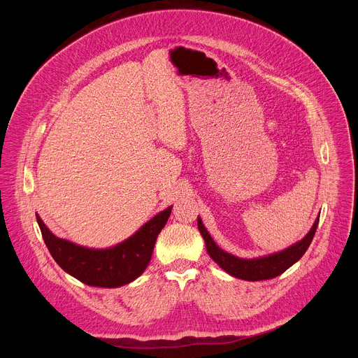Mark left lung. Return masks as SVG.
Returning <instances> with one entry per match:
<instances>
[{
	"label": "left lung",
	"mask_w": 358,
	"mask_h": 358,
	"mask_svg": "<svg viewBox=\"0 0 358 358\" xmlns=\"http://www.w3.org/2000/svg\"><path fill=\"white\" fill-rule=\"evenodd\" d=\"M319 225V218L315 221L312 229L309 234L306 235L301 241L296 242L294 245L289 246L287 249H283L280 252L268 255V257L262 258H255V259H242L238 257H234V255L222 250L211 238L208 231L203 227L201 218H198V229L206 241L207 250L210 253V257L217 262L227 273H229L234 278L243 279V280H266V279H273L279 275H282L286 269H289L293 264H296L304 252L308 250L309 245L313 241V236L316 234Z\"/></svg>",
	"instance_id": "8db88e82"
}]
</instances>
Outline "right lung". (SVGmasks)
Here are the masks:
<instances>
[{
  "label": "right lung",
  "mask_w": 358,
  "mask_h": 358,
  "mask_svg": "<svg viewBox=\"0 0 358 358\" xmlns=\"http://www.w3.org/2000/svg\"><path fill=\"white\" fill-rule=\"evenodd\" d=\"M171 208L152 217L134 235L108 249H92L55 236L36 214L42 238L55 262L71 276L96 287H120L137 279L147 268L156 239Z\"/></svg>",
  "instance_id": "right-lung-1"
}]
</instances>
